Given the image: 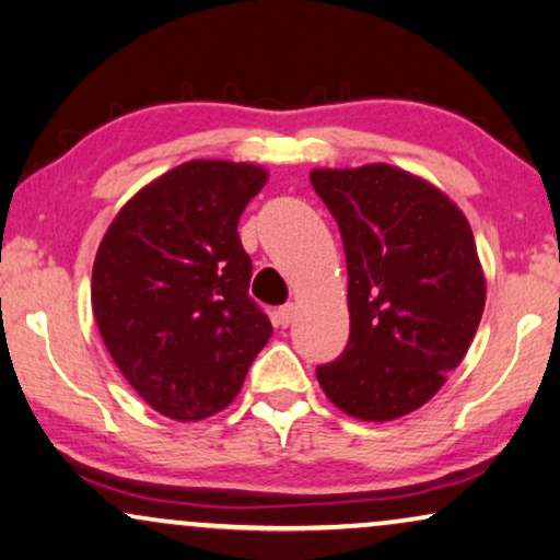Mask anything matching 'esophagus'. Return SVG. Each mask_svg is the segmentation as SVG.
I'll list each match as a JSON object with an SVG mask.
<instances>
[{
  "mask_svg": "<svg viewBox=\"0 0 560 560\" xmlns=\"http://www.w3.org/2000/svg\"><path fill=\"white\" fill-rule=\"evenodd\" d=\"M275 318H278V324H280L282 328L293 326L295 318H298V305H295V303L282 305V308H278V313H275Z\"/></svg>",
  "mask_w": 560,
  "mask_h": 560,
  "instance_id": "obj_1",
  "label": "esophagus"
}]
</instances>
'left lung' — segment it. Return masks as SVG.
<instances>
[{
	"instance_id": "obj_1",
	"label": "left lung",
	"mask_w": 560,
	"mask_h": 560,
	"mask_svg": "<svg viewBox=\"0 0 560 560\" xmlns=\"http://www.w3.org/2000/svg\"><path fill=\"white\" fill-rule=\"evenodd\" d=\"M311 183L339 224L351 318L316 377L347 416L387 423L431 400L471 347L487 301L471 226L441 188L387 163L316 167Z\"/></svg>"
}]
</instances>
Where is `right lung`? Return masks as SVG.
Segmentation results:
<instances>
[{
	"label": "right lung",
	"mask_w": 560,
	"mask_h": 560,
	"mask_svg": "<svg viewBox=\"0 0 560 560\" xmlns=\"http://www.w3.org/2000/svg\"><path fill=\"white\" fill-rule=\"evenodd\" d=\"M265 167L188 160L150 180L106 229L91 308L114 364L160 416L196 423L240 395L272 336L252 301L242 211Z\"/></svg>",
	"instance_id": "right-lung-1"
}]
</instances>
